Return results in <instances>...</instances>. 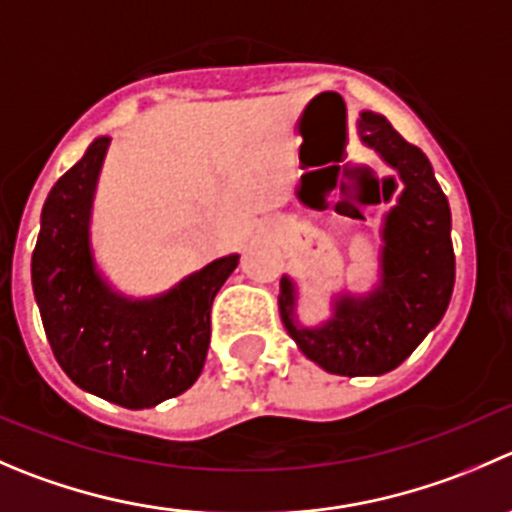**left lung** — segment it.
<instances>
[{
    "label": "left lung",
    "mask_w": 512,
    "mask_h": 512,
    "mask_svg": "<svg viewBox=\"0 0 512 512\" xmlns=\"http://www.w3.org/2000/svg\"><path fill=\"white\" fill-rule=\"evenodd\" d=\"M357 137L403 182L380 227L377 282L367 292H335L320 325L297 320V285L280 280V317L302 355L332 375H385L438 327L455 285L448 197L423 150L405 142L382 114L360 112Z\"/></svg>",
    "instance_id": "8db88e82"
}]
</instances>
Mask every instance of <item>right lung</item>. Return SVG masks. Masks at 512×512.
<instances>
[{"mask_svg": "<svg viewBox=\"0 0 512 512\" xmlns=\"http://www.w3.org/2000/svg\"><path fill=\"white\" fill-rule=\"evenodd\" d=\"M112 137L87 147L49 190L32 255L44 332L69 380L127 410L155 408L195 385L210 347L212 300L240 255L212 260L152 297L119 292L97 267L92 207Z\"/></svg>", "mask_w": 512, "mask_h": 512, "instance_id": "add662e5", "label": "right lung"}]
</instances>
